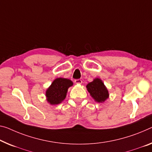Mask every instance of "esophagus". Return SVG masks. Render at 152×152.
I'll list each match as a JSON object with an SVG mask.
<instances>
[{
    "instance_id": "obj_1",
    "label": "esophagus",
    "mask_w": 152,
    "mask_h": 152,
    "mask_svg": "<svg viewBox=\"0 0 152 152\" xmlns=\"http://www.w3.org/2000/svg\"><path fill=\"white\" fill-rule=\"evenodd\" d=\"M75 83L76 84H81L82 81H81V79H75Z\"/></svg>"
}]
</instances>
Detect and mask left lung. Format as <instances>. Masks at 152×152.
<instances>
[{
  "label": "left lung",
  "instance_id": "left-lung-1",
  "mask_svg": "<svg viewBox=\"0 0 152 152\" xmlns=\"http://www.w3.org/2000/svg\"><path fill=\"white\" fill-rule=\"evenodd\" d=\"M86 88L96 102H104L109 97L108 90L99 78H95L92 82L88 83Z\"/></svg>",
  "mask_w": 152,
  "mask_h": 152
}]
</instances>
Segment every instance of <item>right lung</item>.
<instances>
[{
    "mask_svg": "<svg viewBox=\"0 0 152 152\" xmlns=\"http://www.w3.org/2000/svg\"><path fill=\"white\" fill-rule=\"evenodd\" d=\"M73 85V81L69 79L56 78L46 90L47 101L52 105L61 103L66 96L68 89Z\"/></svg>",
    "mask_w": 152,
    "mask_h": 152,
    "instance_id": "obj_1",
    "label": "right lung"
}]
</instances>
